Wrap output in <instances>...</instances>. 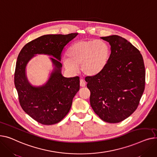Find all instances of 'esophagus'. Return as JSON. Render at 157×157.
<instances>
[{"label":"esophagus","instance_id":"obj_1","mask_svg":"<svg viewBox=\"0 0 157 157\" xmlns=\"http://www.w3.org/2000/svg\"><path fill=\"white\" fill-rule=\"evenodd\" d=\"M86 83L84 82V80L81 79L80 81V87H84L86 86Z\"/></svg>","mask_w":157,"mask_h":157}]
</instances>
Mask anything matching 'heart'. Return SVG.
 I'll return each mask as SVG.
<instances>
[{"instance_id":"heart-1","label":"heart","mask_w":157,"mask_h":157,"mask_svg":"<svg viewBox=\"0 0 157 157\" xmlns=\"http://www.w3.org/2000/svg\"><path fill=\"white\" fill-rule=\"evenodd\" d=\"M67 55L62 63L69 73L75 74L80 65L83 74L94 76L105 68L109 58V48L102 40H80L70 46Z\"/></svg>"}]
</instances>
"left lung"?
Masks as SVG:
<instances>
[{
  "label": "left lung",
  "instance_id": "left-lung-1",
  "mask_svg": "<svg viewBox=\"0 0 157 157\" xmlns=\"http://www.w3.org/2000/svg\"><path fill=\"white\" fill-rule=\"evenodd\" d=\"M109 42L111 54L103 70L86 77L94 112L108 123L122 122L132 114L145 86V68L140 51L125 39L113 35L101 37Z\"/></svg>",
  "mask_w": 157,
  "mask_h": 157
}]
</instances>
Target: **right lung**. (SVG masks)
<instances>
[{
  "label": "right lung",
  "instance_id": "right-lung-1",
  "mask_svg": "<svg viewBox=\"0 0 157 157\" xmlns=\"http://www.w3.org/2000/svg\"><path fill=\"white\" fill-rule=\"evenodd\" d=\"M77 33L45 35L26 44L18 55L14 73V85L24 112L43 125L57 124L69 112L73 98L80 89L78 77L62 75L61 56L64 48ZM36 54L52 56L53 70L42 86H34L26 77L27 64Z\"/></svg>",
  "mask_w": 157,
  "mask_h": 157
}]
</instances>
